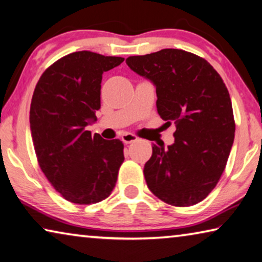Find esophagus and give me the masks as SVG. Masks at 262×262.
<instances>
[{
    "label": "esophagus",
    "mask_w": 262,
    "mask_h": 262,
    "mask_svg": "<svg viewBox=\"0 0 262 262\" xmlns=\"http://www.w3.org/2000/svg\"><path fill=\"white\" fill-rule=\"evenodd\" d=\"M121 140H122V142L124 144H129V143L136 142V141H138L139 139L136 138L135 135H133V134H124V135L121 136Z\"/></svg>",
    "instance_id": "esophagus-1"
}]
</instances>
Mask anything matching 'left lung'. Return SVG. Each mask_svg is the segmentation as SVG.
I'll use <instances>...</instances> for the list:
<instances>
[{
  "label": "left lung",
  "mask_w": 262,
  "mask_h": 262,
  "mask_svg": "<svg viewBox=\"0 0 262 262\" xmlns=\"http://www.w3.org/2000/svg\"><path fill=\"white\" fill-rule=\"evenodd\" d=\"M132 71L155 86L157 113L176 123L175 142L154 144L144 164L149 190L175 206L202 202L217 185L234 141L230 94L205 59L178 49H163L126 59Z\"/></svg>",
  "instance_id": "obj_1"
}]
</instances>
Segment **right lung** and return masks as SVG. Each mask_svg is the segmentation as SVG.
<instances>
[{
	"mask_svg": "<svg viewBox=\"0 0 262 262\" xmlns=\"http://www.w3.org/2000/svg\"><path fill=\"white\" fill-rule=\"evenodd\" d=\"M124 60L91 51L60 58L37 82L30 129L39 167L66 201L94 204L113 191L124 160L120 140H103L85 127L97 121L103 72Z\"/></svg>",
	"mask_w": 262,
	"mask_h": 262,
	"instance_id": "1",
	"label": "right lung"
}]
</instances>
